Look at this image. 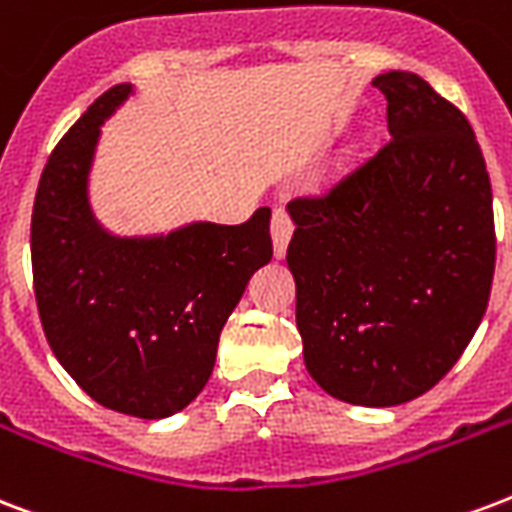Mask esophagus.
Here are the masks:
<instances>
[{"label": "esophagus", "instance_id": "esophagus-1", "mask_svg": "<svg viewBox=\"0 0 512 512\" xmlns=\"http://www.w3.org/2000/svg\"><path fill=\"white\" fill-rule=\"evenodd\" d=\"M292 225L290 214L284 212V209H273V217H271V239H273V255L276 257H284L287 255V244L292 239Z\"/></svg>", "mask_w": 512, "mask_h": 512}]
</instances>
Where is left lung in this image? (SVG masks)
<instances>
[{"label":"left lung","mask_w":512,"mask_h":512,"mask_svg":"<svg viewBox=\"0 0 512 512\" xmlns=\"http://www.w3.org/2000/svg\"><path fill=\"white\" fill-rule=\"evenodd\" d=\"M389 142L325 198L287 206L303 360L327 395L389 408L473 341L494 276L491 182L473 128L413 72L373 80Z\"/></svg>","instance_id":"left-lung-1"}]
</instances>
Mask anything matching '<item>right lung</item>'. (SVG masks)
Returning a JSON list of instances; mask_svg holds the SVG:
<instances>
[{"instance_id": "1", "label": "right lung", "mask_w": 512, "mask_h": 512, "mask_svg": "<svg viewBox=\"0 0 512 512\" xmlns=\"http://www.w3.org/2000/svg\"><path fill=\"white\" fill-rule=\"evenodd\" d=\"M134 85L93 101L58 142L31 214V271L45 338L83 392L109 411L166 419L201 395L220 333L273 255L271 209L241 225L195 220L117 236L91 206L101 126Z\"/></svg>"}]
</instances>
